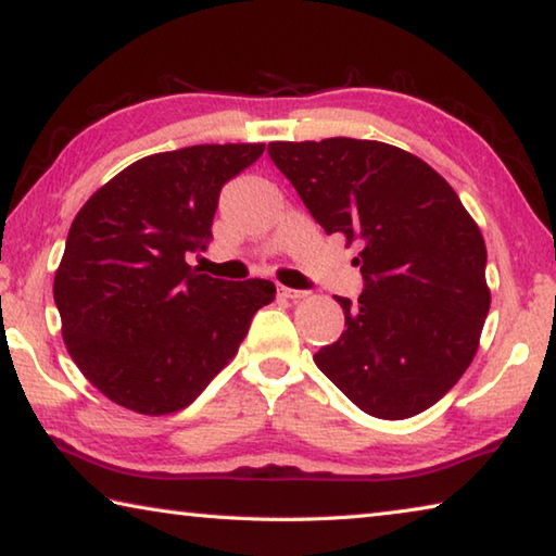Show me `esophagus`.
Returning <instances> with one entry per match:
<instances>
[{"mask_svg": "<svg viewBox=\"0 0 556 556\" xmlns=\"http://www.w3.org/2000/svg\"><path fill=\"white\" fill-rule=\"evenodd\" d=\"M277 294H279L281 299H289V301L304 299V291H299V289H291V287H279V289H277Z\"/></svg>", "mask_w": 556, "mask_h": 556, "instance_id": "1", "label": "esophagus"}]
</instances>
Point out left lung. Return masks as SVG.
Wrapping results in <instances>:
<instances>
[{
    "label": "left lung",
    "instance_id": "8db88e82",
    "mask_svg": "<svg viewBox=\"0 0 556 556\" xmlns=\"http://www.w3.org/2000/svg\"><path fill=\"white\" fill-rule=\"evenodd\" d=\"M271 162L365 279L338 296L345 331L314 355L355 407L380 419L429 409L460 380L491 308L485 242L454 188L419 156L372 139L271 142Z\"/></svg>",
    "mask_w": 556,
    "mask_h": 556
}]
</instances>
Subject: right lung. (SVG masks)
Listing matches in <instances>:
<instances>
[{"mask_svg": "<svg viewBox=\"0 0 556 556\" xmlns=\"http://www.w3.org/2000/svg\"><path fill=\"white\" fill-rule=\"evenodd\" d=\"M265 144H195L139 159L98 188L71 225L53 279L65 348L119 407L162 417L228 365L269 279L225 281L186 262L205 250L225 181Z\"/></svg>", "mask_w": 556, "mask_h": 556, "instance_id": "right-lung-1", "label": "right lung"}]
</instances>
